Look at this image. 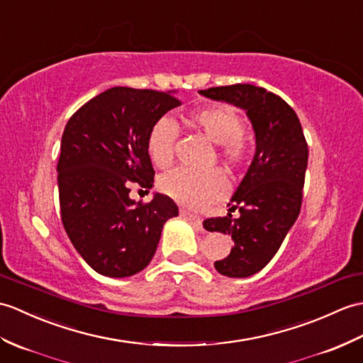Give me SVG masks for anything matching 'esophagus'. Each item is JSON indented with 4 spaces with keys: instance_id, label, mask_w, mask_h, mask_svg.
<instances>
[{
    "instance_id": "esophagus-1",
    "label": "esophagus",
    "mask_w": 363,
    "mask_h": 363,
    "mask_svg": "<svg viewBox=\"0 0 363 363\" xmlns=\"http://www.w3.org/2000/svg\"><path fill=\"white\" fill-rule=\"evenodd\" d=\"M181 215L187 218V220L191 221L196 227H201V225H202L201 216H198V215H195V213H190V212H187V210H181Z\"/></svg>"
}]
</instances>
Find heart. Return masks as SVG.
I'll list each match as a JSON object with an SVG mask.
<instances>
[{
	"label": "heart",
	"instance_id": "b5f03b06",
	"mask_svg": "<svg viewBox=\"0 0 363 363\" xmlns=\"http://www.w3.org/2000/svg\"><path fill=\"white\" fill-rule=\"evenodd\" d=\"M189 122L204 133L210 140L218 143L220 157L227 167L237 170L249 161L250 147L242 136L244 122L235 109L229 106L201 108L190 113ZM178 134V125L168 117H161L151 125L147 136V151L151 162L157 168L165 170L173 164ZM159 189L181 206L201 210L225 195L227 179L218 168L207 172L179 168L164 176Z\"/></svg>",
	"mask_w": 363,
	"mask_h": 363
}]
</instances>
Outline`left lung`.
I'll use <instances>...</instances> for the list:
<instances>
[{
    "mask_svg": "<svg viewBox=\"0 0 363 363\" xmlns=\"http://www.w3.org/2000/svg\"><path fill=\"white\" fill-rule=\"evenodd\" d=\"M201 96L246 109L255 131L254 161L232 196L240 216L207 218L208 232L230 235L235 246L215 261L220 274L246 278L261 271L280 249L300 213L308 143L296 111L284 100L249 83L199 91Z\"/></svg>",
    "mask_w": 363,
    "mask_h": 363,
    "instance_id": "1",
    "label": "left lung"
}]
</instances>
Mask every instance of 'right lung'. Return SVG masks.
Here are the masks:
<instances>
[{
    "label": "right lung",
    "instance_id": "add662e5",
    "mask_svg": "<svg viewBox=\"0 0 363 363\" xmlns=\"http://www.w3.org/2000/svg\"><path fill=\"white\" fill-rule=\"evenodd\" d=\"M172 92L114 86L67 121L60 145L58 196L65 230L96 272L131 277L153 258L174 201L156 193L150 202L130 198L131 184L153 187L148 131L179 106Z\"/></svg>",
    "mask_w": 363,
    "mask_h": 363
}]
</instances>
